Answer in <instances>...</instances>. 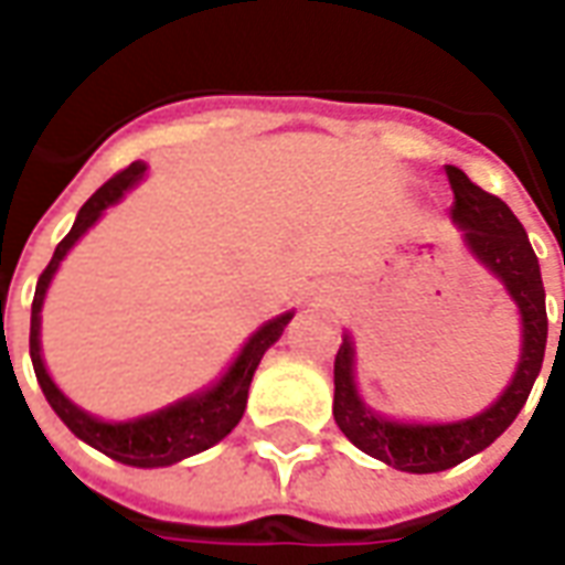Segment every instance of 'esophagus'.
<instances>
[{
  "label": "esophagus",
  "mask_w": 565,
  "mask_h": 565,
  "mask_svg": "<svg viewBox=\"0 0 565 565\" xmlns=\"http://www.w3.org/2000/svg\"><path fill=\"white\" fill-rule=\"evenodd\" d=\"M320 296H330V290H320Z\"/></svg>",
  "instance_id": "obj_1"
}]
</instances>
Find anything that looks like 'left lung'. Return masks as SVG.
<instances>
[{
  "label": "left lung",
  "instance_id": "1",
  "mask_svg": "<svg viewBox=\"0 0 565 565\" xmlns=\"http://www.w3.org/2000/svg\"><path fill=\"white\" fill-rule=\"evenodd\" d=\"M448 181L454 190L450 223L457 226L462 247L475 263H481L502 284V290L518 308L521 354L505 391L478 415L460 420H399L375 412L360 393L356 344L354 335L344 330L342 348L332 369V384H335L332 417L363 454L412 475L445 472L450 466L481 454L487 445H493L509 429L511 420L521 415L523 403L542 372L547 344L542 269L521 221L511 214L502 199L490 196L457 166H448Z\"/></svg>",
  "mask_w": 565,
  "mask_h": 565
}]
</instances>
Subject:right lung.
Returning <instances> with one entry per match:
<instances>
[{"label":"right lung","instance_id":"1","mask_svg":"<svg viewBox=\"0 0 565 565\" xmlns=\"http://www.w3.org/2000/svg\"><path fill=\"white\" fill-rule=\"evenodd\" d=\"M148 174V166L136 160L127 166L124 172L115 174L111 181H105L96 193H93L84 205H81L78 217L72 223L68 235L56 245L54 257L47 263V269L42 271V278L35 284V299H32V318H30V356L35 379L42 387L44 399L51 403L56 417L90 448L103 450L105 457L124 462V466H136V469H162V466H174V462L186 460L193 454L209 450L211 445H217L221 438H226L235 429V424L242 420L247 408V391L250 381L257 372L259 360L269 351L271 344L281 339L284 327L294 320V308L275 315L266 320L263 327L247 335V342L238 348V354L233 356V363L223 369L221 379H214L209 387L186 393L174 403L162 405L157 412L148 415L127 417V420H105V417L90 415L87 408H81L78 403H72L66 393L56 387V381L51 379V372L44 366L42 356V308L47 299V290L54 284V275L63 266V259L68 257V250L78 245L84 235L90 233V226L103 221V214L111 205H117L120 199L127 196L132 186H139Z\"/></svg>","mask_w":565,"mask_h":565}]
</instances>
